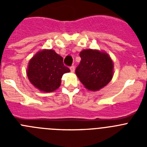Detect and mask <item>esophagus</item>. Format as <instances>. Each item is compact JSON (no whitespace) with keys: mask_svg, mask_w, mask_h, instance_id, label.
Returning <instances> with one entry per match:
<instances>
[{"mask_svg":"<svg viewBox=\"0 0 147 147\" xmlns=\"http://www.w3.org/2000/svg\"><path fill=\"white\" fill-rule=\"evenodd\" d=\"M70 70H71V71L72 73L74 72V71H75V67H74V65L71 66V67H70Z\"/></svg>","mask_w":147,"mask_h":147,"instance_id":"obj_1","label":"esophagus"}]
</instances>
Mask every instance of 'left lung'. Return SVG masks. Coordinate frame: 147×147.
Returning <instances> with one entry per match:
<instances>
[{"instance_id": "8db88e82", "label": "left lung", "mask_w": 147, "mask_h": 147, "mask_svg": "<svg viewBox=\"0 0 147 147\" xmlns=\"http://www.w3.org/2000/svg\"><path fill=\"white\" fill-rule=\"evenodd\" d=\"M76 74L85 88L97 91L108 84L113 76V63L110 56L98 50L86 49L80 53Z\"/></svg>"}]
</instances>
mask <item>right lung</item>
<instances>
[{
	"instance_id": "1",
	"label": "right lung",
	"mask_w": 147,
	"mask_h": 147,
	"mask_svg": "<svg viewBox=\"0 0 147 147\" xmlns=\"http://www.w3.org/2000/svg\"><path fill=\"white\" fill-rule=\"evenodd\" d=\"M70 69L63 64V58L54 50L44 49L28 62L27 76L35 88L43 92H53L61 85L62 75Z\"/></svg>"
}]
</instances>
